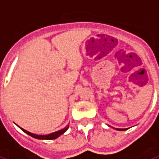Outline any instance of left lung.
Here are the masks:
<instances>
[{"instance_id": "obj_1", "label": "left lung", "mask_w": 159, "mask_h": 159, "mask_svg": "<svg viewBox=\"0 0 159 159\" xmlns=\"http://www.w3.org/2000/svg\"><path fill=\"white\" fill-rule=\"evenodd\" d=\"M117 130H120V131H122V130H125V129H117Z\"/></svg>"}]
</instances>
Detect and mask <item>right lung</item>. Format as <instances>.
I'll return each instance as SVG.
<instances>
[{
  "label": "right lung",
  "mask_w": 159,
  "mask_h": 159,
  "mask_svg": "<svg viewBox=\"0 0 159 159\" xmlns=\"http://www.w3.org/2000/svg\"><path fill=\"white\" fill-rule=\"evenodd\" d=\"M19 128H20V127H19ZM68 128H69V125L67 127H66L65 129H62L59 130V131H56L54 133L46 134V135H38V134H36L30 133V132H29V131H27V130L25 129H24L22 128H20V129H21L25 133H26L27 134H29L30 136H32L33 138H36V139H39V140H54V139L58 138V137L60 136L61 134H63L65 133L66 130L68 129Z\"/></svg>",
  "instance_id": "right-lung-1"
}]
</instances>
